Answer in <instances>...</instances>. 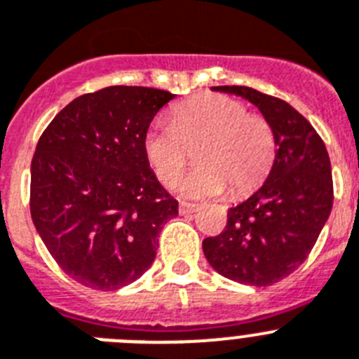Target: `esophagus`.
<instances>
[{"mask_svg": "<svg viewBox=\"0 0 359 359\" xmlns=\"http://www.w3.org/2000/svg\"><path fill=\"white\" fill-rule=\"evenodd\" d=\"M196 209H198V205H195V203H189V202H180L179 203L180 215H191V212H195Z\"/></svg>", "mask_w": 359, "mask_h": 359, "instance_id": "34e87169", "label": "esophagus"}]
</instances>
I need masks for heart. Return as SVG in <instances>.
Masks as SVG:
<instances>
[{"label":"heart","instance_id":"1","mask_svg":"<svg viewBox=\"0 0 359 359\" xmlns=\"http://www.w3.org/2000/svg\"><path fill=\"white\" fill-rule=\"evenodd\" d=\"M144 156L157 179L173 186L196 152L200 168L184 180V196L250 195L264 182L276 161V135L264 118L247 114L234 98L202 95L180 103L170 123L151 125L144 134Z\"/></svg>","mask_w":359,"mask_h":359}]
</instances>
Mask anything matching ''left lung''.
I'll use <instances>...</instances> for the list:
<instances>
[{"mask_svg": "<svg viewBox=\"0 0 359 359\" xmlns=\"http://www.w3.org/2000/svg\"><path fill=\"white\" fill-rule=\"evenodd\" d=\"M212 91L254 103L272 127L277 151L263 186L229 209L222 234L203 240V256L227 279L270 286L304 263L331 215V161L311 123L284 100L245 86Z\"/></svg>", "mask_w": 359, "mask_h": 359, "instance_id": "8db88e82", "label": "left lung"}]
</instances>
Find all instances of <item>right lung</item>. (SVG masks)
Wrapping results in <instances>:
<instances>
[{
	"mask_svg": "<svg viewBox=\"0 0 359 359\" xmlns=\"http://www.w3.org/2000/svg\"><path fill=\"white\" fill-rule=\"evenodd\" d=\"M175 95L112 86L55 116L32 159L30 212L64 272L111 292L151 266L159 232L179 215L144 156L151 119Z\"/></svg>",
	"mask_w": 359,
	"mask_h": 359,
	"instance_id": "obj_1",
	"label": "right lung"
}]
</instances>
